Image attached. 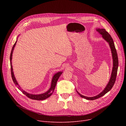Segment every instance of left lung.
<instances>
[{"label": "left lung", "instance_id": "obj_1", "mask_svg": "<svg viewBox=\"0 0 126 126\" xmlns=\"http://www.w3.org/2000/svg\"><path fill=\"white\" fill-rule=\"evenodd\" d=\"M96 31L99 32L101 35H102V37L108 43L109 46L111 49V53H112V59H113V68H112V73H111V75L110 79L109 80V81L108 83L106 85V87L105 89L103 90V91L101 92L99 94L96 96L94 97H86L84 95H81L80 93H79L76 90V92L77 93L80 95V96L83 98H85L87 100H94L97 99H98L104 95H105L108 92L111 90V89L113 87L116 79V76H117V71H118V55H117V51L115 46L114 42V41L111 36V35L108 33V32H107L105 29L103 28H96Z\"/></svg>", "mask_w": 126, "mask_h": 126}]
</instances>
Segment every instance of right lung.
Listing matches in <instances>:
<instances>
[{
  "label": "right lung",
  "mask_w": 126,
  "mask_h": 126,
  "mask_svg": "<svg viewBox=\"0 0 126 126\" xmlns=\"http://www.w3.org/2000/svg\"><path fill=\"white\" fill-rule=\"evenodd\" d=\"M19 36V35H18ZM17 39H18V37L17 38V40L15 42V43H14L11 51V53H10V66H11V77L13 80V81L14 83V84L16 85V86H17V87L18 88L19 90L24 94L27 97H28L29 98L33 99V100H45L48 98H49L53 93L54 91L55 88L56 87V83L57 82L59 78V77L61 76V75L62 74L63 72L62 71H59L58 72L55 73L54 75H53L52 79V81H51V87L50 88V89L48 90L47 91H46V92L42 93V94H30L29 93L26 91H25L24 90L21 88V87L19 86L18 83L17 82L14 73H13V68H12V54H13V52L14 49V47L16 45V42L17 41Z\"/></svg>",
  "instance_id": "right-lung-1"
}]
</instances>
